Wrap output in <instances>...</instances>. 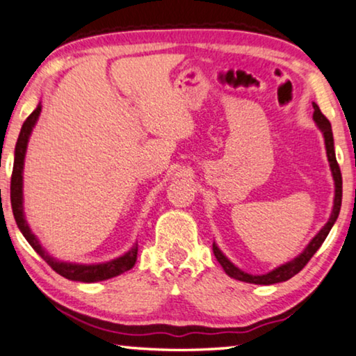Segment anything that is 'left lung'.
Wrapping results in <instances>:
<instances>
[{
	"mask_svg": "<svg viewBox=\"0 0 356 356\" xmlns=\"http://www.w3.org/2000/svg\"><path fill=\"white\" fill-rule=\"evenodd\" d=\"M313 109H315V112H313V120L316 122L318 128L321 130L323 136H324L329 167H331L334 184H336V195H334V207H332L331 216H329L327 223L324 225L321 231H319L315 238L310 241V244L305 247V250H303L300 255L296 257V259L291 261H287V264H284V265L275 268V270L266 273V275H260V276H254V275H249V273L241 271L238 266H234L228 259H226V257L223 255V252H221L213 242V254L216 257V260H218V264L223 266L226 275L234 277V280L250 282V284H264V286L276 284V282L291 280V277L296 276L298 271H302L303 266H305L308 261H310L312 257L316 254V250L321 247L324 239L327 238L329 231H331L334 223H336L339 212H341V205H342V173H341V168H339V163L336 159V151H334V138H332L331 123H329L327 118L323 115V112L319 111V107L315 104V102H313Z\"/></svg>",
	"mask_w": 356,
	"mask_h": 356,
	"instance_id": "left-lung-1",
	"label": "left lung"
}]
</instances>
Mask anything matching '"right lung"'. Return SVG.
Here are the masks:
<instances>
[{
	"mask_svg": "<svg viewBox=\"0 0 356 356\" xmlns=\"http://www.w3.org/2000/svg\"><path fill=\"white\" fill-rule=\"evenodd\" d=\"M41 112V104L37 106L32 114L27 117V120L24 122L22 130H20L17 144H15V152H14V167H13V177H11V205H13V213L17 223L20 233L24 234V238L29 241V244L33 247V250L48 264L58 275L67 277L72 281H80V282H97L111 280V277L122 275L128 270H131L136 264L138 257V244L133 245L131 250H128L125 255L118 257L115 260L106 261V264H97V265H76V264H67V261H59L51 257L48 252H44L43 247L37 239V236L32 233V229L29 228L27 220L24 216V205H22V170H24V159L25 151H27V144L30 133H32L35 123H37Z\"/></svg>",
	"mask_w": 356,
	"mask_h": 356,
	"instance_id": "obj_1",
	"label": "right lung"
}]
</instances>
